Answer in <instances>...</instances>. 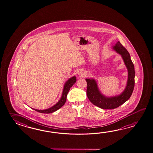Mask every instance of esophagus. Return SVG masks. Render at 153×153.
<instances>
[{
    "instance_id": "34e87169",
    "label": "esophagus",
    "mask_w": 153,
    "mask_h": 153,
    "mask_svg": "<svg viewBox=\"0 0 153 153\" xmlns=\"http://www.w3.org/2000/svg\"><path fill=\"white\" fill-rule=\"evenodd\" d=\"M78 75H80V76H83L84 75V72L83 71H79L78 72Z\"/></svg>"
}]
</instances>
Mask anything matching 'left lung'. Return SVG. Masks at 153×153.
<instances>
[{"instance_id":"left-lung-1","label":"left lung","mask_w":153,"mask_h":153,"mask_svg":"<svg viewBox=\"0 0 153 153\" xmlns=\"http://www.w3.org/2000/svg\"><path fill=\"white\" fill-rule=\"evenodd\" d=\"M113 49L121 54L128 69V82L124 91L118 96L107 97L101 94L94 79H85L87 82L88 98L93 105L102 109H112L118 107L130 99L134 89L135 72L134 65L132 62L130 54L119 41L115 44Z\"/></svg>"}]
</instances>
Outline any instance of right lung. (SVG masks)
<instances>
[{"label":"right lung","instance_id":"1","mask_svg":"<svg viewBox=\"0 0 153 153\" xmlns=\"http://www.w3.org/2000/svg\"><path fill=\"white\" fill-rule=\"evenodd\" d=\"M76 82V78L75 76H74L71 78H70L69 80L66 82L63 89L62 97L60 99L59 102H58V103H56L54 106H53V107H51L48 109H45V110H38V109H34V108L33 109L38 112L42 113H51L59 109L60 108H61L65 103L68 93L71 87L75 84Z\"/></svg>","mask_w":153,"mask_h":153}]
</instances>
